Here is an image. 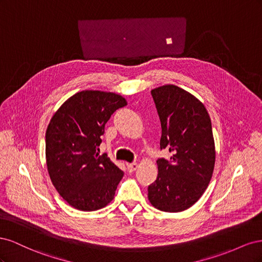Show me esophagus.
<instances>
[{"label": "esophagus", "instance_id": "obj_1", "mask_svg": "<svg viewBox=\"0 0 262 262\" xmlns=\"http://www.w3.org/2000/svg\"><path fill=\"white\" fill-rule=\"evenodd\" d=\"M126 166H128V170L130 172H133L134 170L138 169V164L137 163H131V164H128Z\"/></svg>", "mask_w": 262, "mask_h": 262}]
</instances>
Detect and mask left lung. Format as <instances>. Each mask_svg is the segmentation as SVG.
Segmentation results:
<instances>
[{
  "label": "left lung",
  "instance_id": "left-lung-1",
  "mask_svg": "<svg viewBox=\"0 0 262 262\" xmlns=\"http://www.w3.org/2000/svg\"><path fill=\"white\" fill-rule=\"evenodd\" d=\"M162 124L161 148L169 160L157 161L158 175L147 198L157 210L185 211L208 188L215 164V144L210 116L192 94L167 84L150 91Z\"/></svg>",
  "mask_w": 262,
  "mask_h": 262
}]
</instances>
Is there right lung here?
Here are the masks:
<instances>
[{
    "instance_id": "1",
    "label": "right lung",
    "mask_w": 262,
    "mask_h": 262,
    "mask_svg": "<svg viewBox=\"0 0 262 262\" xmlns=\"http://www.w3.org/2000/svg\"><path fill=\"white\" fill-rule=\"evenodd\" d=\"M126 106L121 95L82 91L54 113L46 131L47 168L53 186L71 207L91 212L114 200L123 171L97 150L105 124Z\"/></svg>"
}]
</instances>
